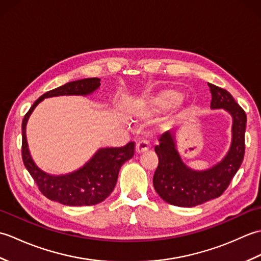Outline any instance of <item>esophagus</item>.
<instances>
[{"label":"esophagus","mask_w":261,"mask_h":261,"mask_svg":"<svg viewBox=\"0 0 261 261\" xmlns=\"http://www.w3.org/2000/svg\"><path fill=\"white\" fill-rule=\"evenodd\" d=\"M149 147H150V143H149V141L146 140V139H142L140 141H138L137 146H136V152L137 153L145 152V151L148 150Z\"/></svg>","instance_id":"esophagus-1"}]
</instances>
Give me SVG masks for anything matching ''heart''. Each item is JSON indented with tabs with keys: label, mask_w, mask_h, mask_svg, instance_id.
<instances>
[{
	"label": "heart",
	"mask_w": 261,
	"mask_h": 261,
	"mask_svg": "<svg viewBox=\"0 0 261 261\" xmlns=\"http://www.w3.org/2000/svg\"><path fill=\"white\" fill-rule=\"evenodd\" d=\"M181 97V94L178 91L164 90L148 99L145 107L141 109V113L145 116H150L165 112L166 110L178 104Z\"/></svg>",
	"instance_id": "heart-1"
}]
</instances>
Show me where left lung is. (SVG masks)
I'll return each mask as SVG.
<instances>
[{
	"label": "left lung",
	"instance_id": "1",
	"mask_svg": "<svg viewBox=\"0 0 261 261\" xmlns=\"http://www.w3.org/2000/svg\"><path fill=\"white\" fill-rule=\"evenodd\" d=\"M212 93L211 109L226 111L232 118L231 145L223 159L211 168L194 170L182 162L176 137L167 131L154 147L159 163L153 187L165 202L175 206L193 207L221 196L237 174L245 156L247 115L231 94L208 83Z\"/></svg>",
	"mask_w": 261,
	"mask_h": 261
}]
</instances>
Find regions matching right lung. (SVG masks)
Listing matches in <instances>:
<instances>
[{
  "instance_id": "obj_1",
  "label": "right lung",
  "mask_w": 261,
  "mask_h": 261,
  "mask_svg": "<svg viewBox=\"0 0 261 261\" xmlns=\"http://www.w3.org/2000/svg\"><path fill=\"white\" fill-rule=\"evenodd\" d=\"M101 85L97 77L84 79L49 91L33 103L22 121V159L25 168L36 181L39 190L51 201L68 206H88L103 202L113 192L121 166L134 157L135 143L129 142L120 148H99L88 162L75 171L64 175H50L33 162L28 148L27 123L33 110L45 98L81 95L95 92Z\"/></svg>"
}]
</instances>
